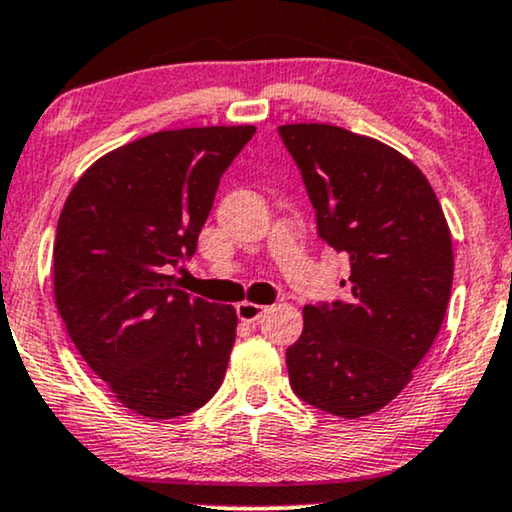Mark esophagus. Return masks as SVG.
I'll return each instance as SVG.
<instances>
[{"label":"esophagus","instance_id":"1","mask_svg":"<svg viewBox=\"0 0 512 512\" xmlns=\"http://www.w3.org/2000/svg\"><path fill=\"white\" fill-rule=\"evenodd\" d=\"M264 311H267V306L255 304V302H241L236 306L238 320H243V323H257V320L262 318Z\"/></svg>","mask_w":512,"mask_h":512}]
</instances>
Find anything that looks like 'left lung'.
<instances>
[{"instance_id": "left-lung-1", "label": "left lung", "mask_w": 512, "mask_h": 512, "mask_svg": "<svg viewBox=\"0 0 512 512\" xmlns=\"http://www.w3.org/2000/svg\"><path fill=\"white\" fill-rule=\"evenodd\" d=\"M318 234L351 262L349 302L304 306L285 351L304 403L358 419L386 407L438 337L454 278L452 234L431 182L384 142L330 124H285Z\"/></svg>"}]
</instances>
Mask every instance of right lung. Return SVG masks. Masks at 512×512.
Returning <instances> with one entry per match:
<instances>
[{
    "label": "right lung",
    "instance_id": "obj_1",
    "mask_svg": "<svg viewBox=\"0 0 512 512\" xmlns=\"http://www.w3.org/2000/svg\"><path fill=\"white\" fill-rule=\"evenodd\" d=\"M255 126L159 131L100 156L67 196L53 295L67 335L121 405L147 419L199 410L220 388L236 309L170 276L196 252L220 177Z\"/></svg>",
    "mask_w": 512,
    "mask_h": 512
}]
</instances>
